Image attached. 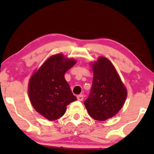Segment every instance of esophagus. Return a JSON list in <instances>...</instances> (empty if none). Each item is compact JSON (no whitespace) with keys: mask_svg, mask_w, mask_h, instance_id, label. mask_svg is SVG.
<instances>
[{"mask_svg":"<svg viewBox=\"0 0 154 154\" xmlns=\"http://www.w3.org/2000/svg\"><path fill=\"white\" fill-rule=\"evenodd\" d=\"M83 98H84V97H83V94H79V95H78L77 96V99H78V100H79V101H83Z\"/></svg>","mask_w":154,"mask_h":154,"instance_id":"1","label":"esophagus"}]
</instances>
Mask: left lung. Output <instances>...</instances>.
Segmentation results:
<instances>
[{"label":"left lung","instance_id":"left-lung-1","mask_svg":"<svg viewBox=\"0 0 154 154\" xmlns=\"http://www.w3.org/2000/svg\"><path fill=\"white\" fill-rule=\"evenodd\" d=\"M93 71L91 93L84 104L92 119L104 121L116 116L125 104L127 89L111 61L104 57L90 62Z\"/></svg>","mask_w":154,"mask_h":154}]
</instances>
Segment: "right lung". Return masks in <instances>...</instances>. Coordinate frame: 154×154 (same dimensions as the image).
Returning <instances> with one entry per match:
<instances>
[{
  "label": "right lung",
  "instance_id": "1",
  "mask_svg": "<svg viewBox=\"0 0 154 154\" xmlns=\"http://www.w3.org/2000/svg\"><path fill=\"white\" fill-rule=\"evenodd\" d=\"M76 64L62 53L50 56L32 73L28 85L29 98L35 111L50 121L62 117L66 106L77 100L64 79Z\"/></svg>",
  "mask_w": 154,
  "mask_h": 154
}]
</instances>
